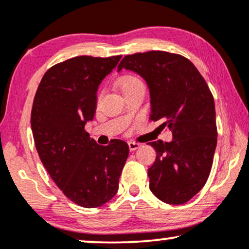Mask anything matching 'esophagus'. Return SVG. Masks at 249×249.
Segmentation results:
<instances>
[{"mask_svg":"<svg viewBox=\"0 0 249 249\" xmlns=\"http://www.w3.org/2000/svg\"><path fill=\"white\" fill-rule=\"evenodd\" d=\"M139 147H141V144H138V142H128V148H130L131 152H132V151H136L137 148Z\"/></svg>","mask_w":249,"mask_h":249,"instance_id":"esophagus-1","label":"esophagus"}]
</instances>
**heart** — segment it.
I'll list each match as a JSON object with an SVG mask.
<instances>
[{"label":"heart","instance_id":"b5f03b06","mask_svg":"<svg viewBox=\"0 0 249 249\" xmlns=\"http://www.w3.org/2000/svg\"><path fill=\"white\" fill-rule=\"evenodd\" d=\"M141 81H139L137 77H133V76H127L125 77V78H123L122 81V90H125V89L130 88V87H133V85H137V84H141Z\"/></svg>","mask_w":249,"mask_h":249}]
</instances>
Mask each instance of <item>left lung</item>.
Wrapping results in <instances>:
<instances>
[{
  "label": "left lung",
  "mask_w": 249,
  "mask_h": 249,
  "mask_svg": "<svg viewBox=\"0 0 249 249\" xmlns=\"http://www.w3.org/2000/svg\"><path fill=\"white\" fill-rule=\"evenodd\" d=\"M138 73L150 91L151 121L172 130V142H150L156 161L150 190L161 201L182 205L206 184L216 147L215 105L204 77L185 57L166 51L127 55L118 65Z\"/></svg>",
  "instance_id": "obj_1"
}]
</instances>
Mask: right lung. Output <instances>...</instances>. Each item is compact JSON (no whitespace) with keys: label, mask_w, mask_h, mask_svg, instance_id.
<instances>
[{"label":"right lung","mask_w":249,"mask_h":249,"mask_svg":"<svg viewBox=\"0 0 249 249\" xmlns=\"http://www.w3.org/2000/svg\"><path fill=\"white\" fill-rule=\"evenodd\" d=\"M122 56H78L50 68L34 98L31 130L42 164L67 198L99 207L118 191L128 156L125 142L98 145L85 131L97 108L99 84Z\"/></svg>","instance_id":"1"}]
</instances>
